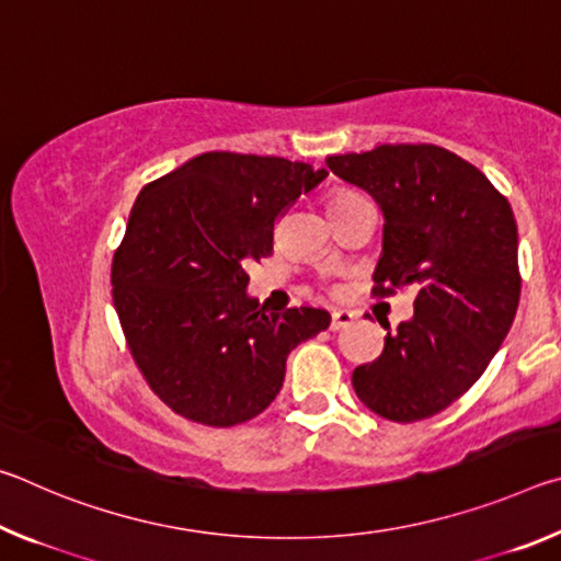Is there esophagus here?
<instances>
[{
	"label": "esophagus",
	"instance_id": "obj_1",
	"mask_svg": "<svg viewBox=\"0 0 561 561\" xmlns=\"http://www.w3.org/2000/svg\"><path fill=\"white\" fill-rule=\"evenodd\" d=\"M351 321H354V311H348V309H334V311H331V324H329V329H331V331H339V329L348 327Z\"/></svg>",
	"mask_w": 561,
	"mask_h": 561
}]
</instances>
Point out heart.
<instances>
[{"label":"heart","instance_id":"heart-1","mask_svg":"<svg viewBox=\"0 0 561 561\" xmlns=\"http://www.w3.org/2000/svg\"><path fill=\"white\" fill-rule=\"evenodd\" d=\"M346 195H354V193H336V195H331L329 201H336V197H346Z\"/></svg>","mask_w":561,"mask_h":561}]
</instances>
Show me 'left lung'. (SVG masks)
Returning a JSON list of instances; mask_svg holds the SVG:
<instances>
[{
    "label": "left lung",
    "mask_w": 561,
    "mask_h": 561,
    "mask_svg": "<svg viewBox=\"0 0 561 561\" xmlns=\"http://www.w3.org/2000/svg\"><path fill=\"white\" fill-rule=\"evenodd\" d=\"M383 213L374 297L413 287V317L358 366L360 403L396 423L431 417L485 374L515 321L522 277L507 197L468 160L431 144H386L329 156Z\"/></svg>",
    "instance_id": "left-lung-1"
}]
</instances>
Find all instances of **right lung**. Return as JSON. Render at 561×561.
<instances>
[{"instance_id": "add662e5", "label": "right lung", "mask_w": 561, "mask_h": 561, "mask_svg": "<svg viewBox=\"0 0 561 561\" xmlns=\"http://www.w3.org/2000/svg\"><path fill=\"white\" fill-rule=\"evenodd\" d=\"M327 178L287 158L203 153L148 183L113 254L111 297L138 371L187 421L230 428L277 398L289 351L329 327L314 307L264 314L244 264Z\"/></svg>"}]
</instances>
